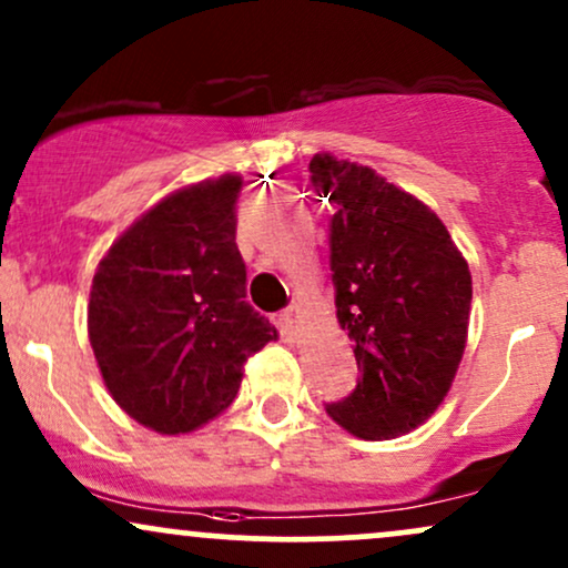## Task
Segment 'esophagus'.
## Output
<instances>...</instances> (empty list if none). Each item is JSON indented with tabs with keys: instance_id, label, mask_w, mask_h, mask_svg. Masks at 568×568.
<instances>
[{
	"instance_id": "34e87169",
	"label": "esophagus",
	"mask_w": 568,
	"mask_h": 568,
	"mask_svg": "<svg viewBox=\"0 0 568 568\" xmlns=\"http://www.w3.org/2000/svg\"><path fill=\"white\" fill-rule=\"evenodd\" d=\"M298 317H302V310H298L296 304H291V306H285L283 312H280V323H283V328L288 331V334L293 336L296 334V323H298Z\"/></svg>"
}]
</instances>
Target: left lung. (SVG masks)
Masks as SVG:
<instances>
[{"label": "left lung", "mask_w": 568, "mask_h": 568, "mask_svg": "<svg viewBox=\"0 0 568 568\" xmlns=\"http://www.w3.org/2000/svg\"><path fill=\"white\" fill-rule=\"evenodd\" d=\"M310 173L336 211V317L361 371L355 389L325 410L357 438H397L429 419L452 387L470 323V270L425 202L371 168L317 154Z\"/></svg>", "instance_id": "8db88e82"}]
</instances>
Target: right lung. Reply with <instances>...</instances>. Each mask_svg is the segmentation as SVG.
<instances>
[{"label": "right lung", "instance_id": "obj_1", "mask_svg": "<svg viewBox=\"0 0 568 568\" xmlns=\"http://www.w3.org/2000/svg\"><path fill=\"white\" fill-rule=\"evenodd\" d=\"M240 175L181 189L143 213L98 264L88 334L122 410L162 435L189 433L237 395L275 325L245 302Z\"/></svg>", "mask_w": 568, "mask_h": 568}]
</instances>
